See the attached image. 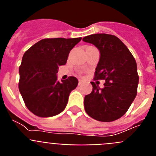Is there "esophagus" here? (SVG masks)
I'll return each mask as SVG.
<instances>
[{
  "instance_id": "1",
  "label": "esophagus",
  "mask_w": 156,
  "mask_h": 156,
  "mask_svg": "<svg viewBox=\"0 0 156 156\" xmlns=\"http://www.w3.org/2000/svg\"><path fill=\"white\" fill-rule=\"evenodd\" d=\"M78 83H79V85L82 84V83H83V80H79V82H78Z\"/></svg>"
}]
</instances>
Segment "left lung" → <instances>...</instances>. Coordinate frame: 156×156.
Returning a JSON list of instances; mask_svg holds the SVG:
<instances>
[{
  "label": "left lung",
  "instance_id": "1",
  "mask_svg": "<svg viewBox=\"0 0 156 156\" xmlns=\"http://www.w3.org/2000/svg\"><path fill=\"white\" fill-rule=\"evenodd\" d=\"M100 51L94 80H104V87L91 82L93 90L84 98L88 115L101 122L116 120L126 113L137 92V63L126 45L111 34H92L83 38Z\"/></svg>",
  "mask_w": 156,
  "mask_h": 156
}]
</instances>
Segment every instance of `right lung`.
I'll list each match as a JSON object with an SVG mask.
<instances>
[{
  "mask_svg": "<svg viewBox=\"0 0 156 156\" xmlns=\"http://www.w3.org/2000/svg\"><path fill=\"white\" fill-rule=\"evenodd\" d=\"M81 39L46 38L25 52L19 66V89L25 105L34 115L51 117L65 109L78 80L69 76L60 83L56 73L58 66L66 65L70 51Z\"/></svg>",
  "mask_w": 156,
  "mask_h": 156,
  "instance_id": "add662e5",
  "label": "right lung"
}]
</instances>
